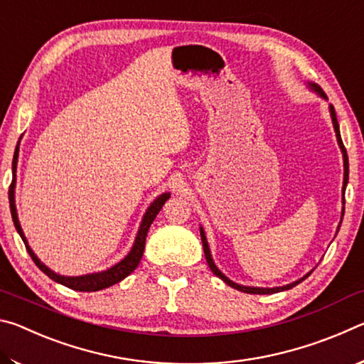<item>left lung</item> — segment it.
<instances>
[{
  "label": "left lung",
  "mask_w": 364,
  "mask_h": 364,
  "mask_svg": "<svg viewBox=\"0 0 364 364\" xmlns=\"http://www.w3.org/2000/svg\"><path fill=\"white\" fill-rule=\"evenodd\" d=\"M311 88L316 91V93H319L323 97H326V100H328V96H326V93L324 91L319 88L318 85H311ZM331 117H332V123H334V130H336V136H337V143H338V146H341V149H342V154H343V168H345V171H343V191H345V186H347V183H348V156H347V151H345V146H343V143H342V138H341V132H338V123H337V117H336V110H334V106H331ZM342 217H343V210H342ZM200 239H202V245H204V254H205V260H207V263H208V267H210V269L213 271V274H217L220 279H223L228 286H231V287H234V289H237V291H241V292H245V294H274V292H281V291H287V289H292L294 286H297L299 282H301L304 281L308 274L305 276V278H301V279H299V281H295V282H292V284H287V286H282V287H273V289H262V287H247V286H239V284H236V282H232L231 279H228L226 276L221 273V271L215 267V263H213V260H212V255H210V250H208V244H207V239H205V234H204V231L200 230Z\"/></svg>",
  "instance_id": "1"
}]
</instances>
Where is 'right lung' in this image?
Returning <instances> with one entry per match:
<instances>
[{
    "label": "right lung",
    "instance_id": "add662e5",
    "mask_svg": "<svg viewBox=\"0 0 364 364\" xmlns=\"http://www.w3.org/2000/svg\"><path fill=\"white\" fill-rule=\"evenodd\" d=\"M17 157H19V144L16 147V152H14V159H12V183L9 186V207H11V215H12V221H14V226L17 232L21 234L23 244H26V249L28 252V255L32 257V260L35 262L36 267H38L43 273L46 276H49L53 281L59 282V284H63L69 289H73V291H80V292H96V291H101V289H106L109 286H114L117 282H120L122 279H125L128 274L133 273L134 268L138 267L139 262H141V257H143V252H144V245H146V236H147V231H149V228L152 225V221L156 220V217L160 212V208L164 207L165 202L168 200L170 194L165 193L162 196H159L156 200L152 202L151 207L147 208V212L143 218V223H141V228L138 231V236H136V241H134L133 247L130 250V254H128L125 258L120 263H117L115 267L109 268L107 271H102V273H95V274H86V276H77V278H67V276H60L53 273L51 269L46 268L45 264H43L36 255L32 252V249L28 247L27 244V239L23 236L22 232V228L19 225V220H17V212H16V204H14V184H16V167H17Z\"/></svg>",
    "mask_w": 364,
    "mask_h": 364
}]
</instances>
